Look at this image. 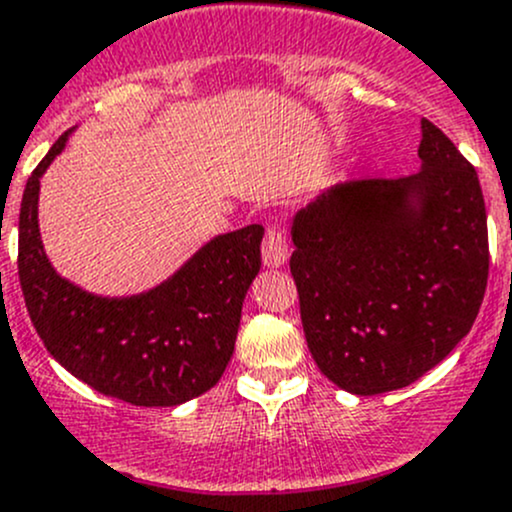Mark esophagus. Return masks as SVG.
I'll return each mask as SVG.
<instances>
[{
	"mask_svg": "<svg viewBox=\"0 0 512 512\" xmlns=\"http://www.w3.org/2000/svg\"><path fill=\"white\" fill-rule=\"evenodd\" d=\"M289 257V247H287V237L280 227H270L265 235V242H262V262L267 267H282Z\"/></svg>",
	"mask_w": 512,
	"mask_h": 512,
	"instance_id": "obj_1",
	"label": "esophagus"
}]
</instances>
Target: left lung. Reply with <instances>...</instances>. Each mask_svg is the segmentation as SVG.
<instances>
[{"mask_svg": "<svg viewBox=\"0 0 512 512\" xmlns=\"http://www.w3.org/2000/svg\"><path fill=\"white\" fill-rule=\"evenodd\" d=\"M421 170L349 180L292 220L289 260L307 347L339 389H404L471 332L488 285L478 173L421 121Z\"/></svg>", "mask_w": 512, "mask_h": 512, "instance_id": "8db88e82", "label": "left lung"}]
</instances>
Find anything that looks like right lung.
<instances>
[{
  "instance_id": "1",
  "label": "right lung",
  "mask_w": 512,
  "mask_h": 512,
  "mask_svg": "<svg viewBox=\"0 0 512 512\" xmlns=\"http://www.w3.org/2000/svg\"><path fill=\"white\" fill-rule=\"evenodd\" d=\"M69 133L34 168L19 210V282L34 329L49 354L98 394L133 406L185 404L218 384L235 352L265 227L213 237L148 292H86L51 267L39 235V180Z\"/></svg>"
}]
</instances>
